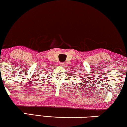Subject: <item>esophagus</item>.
<instances>
[{"label":"esophagus","instance_id":"obj_1","mask_svg":"<svg viewBox=\"0 0 127 127\" xmlns=\"http://www.w3.org/2000/svg\"><path fill=\"white\" fill-rule=\"evenodd\" d=\"M60 65L61 66H65V62H61Z\"/></svg>","mask_w":127,"mask_h":127}]
</instances>
